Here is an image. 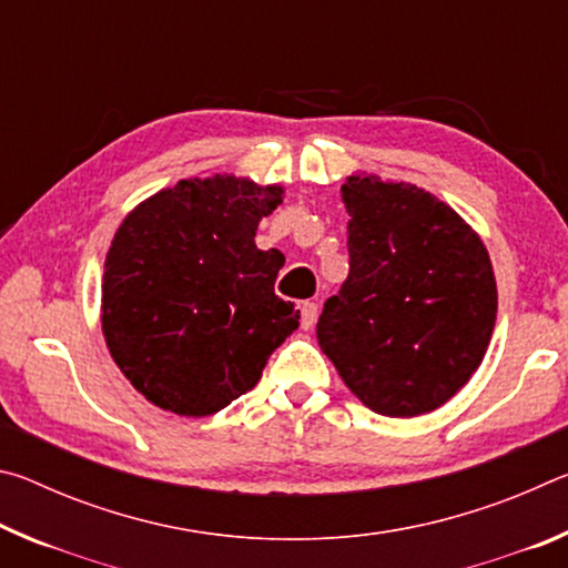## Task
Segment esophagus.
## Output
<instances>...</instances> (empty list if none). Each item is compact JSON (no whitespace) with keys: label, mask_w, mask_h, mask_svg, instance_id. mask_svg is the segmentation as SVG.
<instances>
[{"label":"esophagus","mask_w":568,"mask_h":568,"mask_svg":"<svg viewBox=\"0 0 568 568\" xmlns=\"http://www.w3.org/2000/svg\"><path fill=\"white\" fill-rule=\"evenodd\" d=\"M315 318H318V303L305 301V303L301 305V325H303L305 331H311L313 325H315Z\"/></svg>","instance_id":"obj_1"}]
</instances>
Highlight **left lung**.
Masks as SVG:
<instances>
[{
  "instance_id": "obj_1",
  "label": "left lung",
  "mask_w": 568,
  "mask_h": 568,
  "mask_svg": "<svg viewBox=\"0 0 568 568\" xmlns=\"http://www.w3.org/2000/svg\"><path fill=\"white\" fill-rule=\"evenodd\" d=\"M351 273L325 301L318 343L371 410H436L484 361L496 323L486 245L456 210L408 182L351 175Z\"/></svg>"
}]
</instances>
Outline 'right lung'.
<instances>
[{"label":"right lung","mask_w":568,"mask_h":568,"mask_svg":"<svg viewBox=\"0 0 568 568\" xmlns=\"http://www.w3.org/2000/svg\"><path fill=\"white\" fill-rule=\"evenodd\" d=\"M283 187L180 180L124 217L104 261L102 333L142 396L178 416L223 410L263 376L301 311L275 295L285 257L255 230Z\"/></svg>","instance_id":"add662e5"}]
</instances>
